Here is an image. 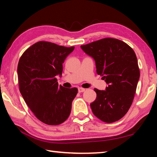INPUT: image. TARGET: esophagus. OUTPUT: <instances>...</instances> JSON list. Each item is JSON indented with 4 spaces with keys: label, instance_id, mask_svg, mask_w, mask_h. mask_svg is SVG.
Listing matches in <instances>:
<instances>
[{
    "label": "esophagus",
    "instance_id": "1",
    "mask_svg": "<svg viewBox=\"0 0 157 157\" xmlns=\"http://www.w3.org/2000/svg\"><path fill=\"white\" fill-rule=\"evenodd\" d=\"M85 89H84V88H82V87H79V88H78V92L79 93H82V92H84V91H85Z\"/></svg>",
    "mask_w": 157,
    "mask_h": 157
}]
</instances>
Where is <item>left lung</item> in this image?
<instances>
[{
  "mask_svg": "<svg viewBox=\"0 0 157 157\" xmlns=\"http://www.w3.org/2000/svg\"><path fill=\"white\" fill-rule=\"evenodd\" d=\"M80 47L94 59L98 75L108 85L105 90L94 89L97 97L90 105L93 113L107 123L120 120L131 107L140 78L136 54L124 42L112 38Z\"/></svg>",
  "mask_w": 157,
  "mask_h": 157,
  "instance_id": "1",
  "label": "left lung"
}]
</instances>
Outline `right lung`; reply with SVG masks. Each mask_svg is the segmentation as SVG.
I'll return each mask as SVG.
<instances>
[{
  "label": "right lung",
  "mask_w": 157,
  "mask_h": 157,
  "mask_svg": "<svg viewBox=\"0 0 157 157\" xmlns=\"http://www.w3.org/2000/svg\"><path fill=\"white\" fill-rule=\"evenodd\" d=\"M75 47L39 41L23 52L18 63L19 90L39 121L50 125L64 122L71 113L78 89H66L57 82L63 63Z\"/></svg>",
  "instance_id": "add662e5"
}]
</instances>
